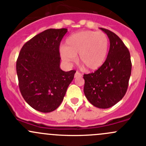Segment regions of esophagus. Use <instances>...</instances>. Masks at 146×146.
I'll list each match as a JSON object with an SVG mask.
<instances>
[{"mask_svg": "<svg viewBox=\"0 0 146 146\" xmlns=\"http://www.w3.org/2000/svg\"><path fill=\"white\" fill-rule=\"evenodd\" d=\"M75 78H78V77H81L82 76V74L81 73H80L79 72H76V73H75Z\"/></svg>", "mask_w": 146, "mask_h": 146, "instance_id": "34e87169", "label": "esophagus"}]
</instances>
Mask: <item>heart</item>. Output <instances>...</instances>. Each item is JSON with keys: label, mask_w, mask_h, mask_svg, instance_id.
Masks as SVG:
<instances>
[{"label": "heart", "mask_w": 146, "mask_h": 146, "mask_svg": "<svg viewBox=\"0 0 146 146\" xmlns=\"http://www.w3.org/2000/svg\"><path fill=\"white\" fill-rule=\"evenodd\" d=\"M109 39L105 33L92 30L76 32L66 39L60 54L66 64L78 61L86 70H96L104 64L109 50Z\"/></svg>", "instance_id": "1"}]
</instances>
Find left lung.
<instances>
[{
  "mask_svg": "<svg viewBox=\"0 0 146 146\" xmlns=\"http://www.w3.org/2000/svg\"><path fill=\"white\" fill-rule=\"evenodd\" d=\"M110 50L104 64L94 73L84 74V93L95 107L107 109L119 102L126 94L131 73L130 53L121 39L108 29Z\"/></svg>",
  "mask_w": 146,
  "mask_h": 146,
  "instance_id": "obj_1",
  "label": "left lung"
}]
</instances>
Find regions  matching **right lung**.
I'll return each mask as SVG.
<instances>
[{"mask_svg": "<svg viewBox=\"0 0 146 146\" xmlns=\"http://www.w3.org/2000/svg\"><path fill=\"white\" fill-rule=\"evenodd\" d=\"M66 28L48 29L28 41L20 50L16 70L20 92L30 107L51 112L62 102L76 70L60 68L59 45Z\"/></svg>", "mask_w": 146, "mask_h": 146, "instance_id": "add662e5", "label": "right lung"}]
</instances>
